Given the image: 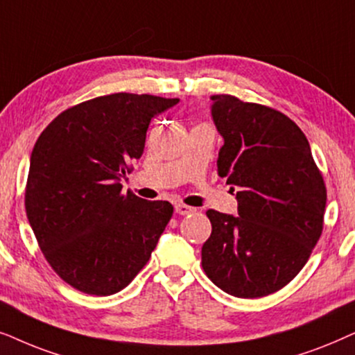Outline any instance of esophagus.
I'll list each match as a JSON object with an SVG mask.
<instances>
[{"mask_svg": "<svg viewBox=\"0 0 355 355\" xmlns=\"http://www.w3.org/2000/svg\"><path fill=\"white\" fill-rule=\"evenodd\" d=\"M175 212L180 216H188V214H193V212H196V207H191L187 205H177L175 206Z\"/></svg>", "mask_w": 355, "mask_h": 355, "instance_id": "obj_1", "label": "esophagus"}]
</instances>
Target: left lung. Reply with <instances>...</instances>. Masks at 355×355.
Instances as JSON below:
<instances>
[{
  "mask_svg": "<svg viewBox=\"0 0 355 355\" xmlns=\"http://www.w3.org/2000/svg\"><path fill=\"white\" fill-rule=\"evenodd\" d=\"M212 101L224 138L217 170L240 190L239 217L206 212L212 232L201 264L227 294L257 299L289 284L309 261L323 232L326 185L289 116L229 94Z\"/></svg>",
  "mask_w": 355,
  "mask_h": 355,
  "instance_id": "8db88e82",
  "label": "left lung"
}]
</instances>
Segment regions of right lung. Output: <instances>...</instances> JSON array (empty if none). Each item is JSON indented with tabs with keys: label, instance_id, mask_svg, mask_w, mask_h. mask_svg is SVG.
Here are the masks:
<instances>
[{
	"label": "right lung",
	"instance_id": "right-lung-1",
	"mask_svg": "<svg viewBox=\"0 0 355 355\" xmlns=\"http://www.w3.org/2000/svg\"><path fill=\"white\" fill-rule=\"evenodd\" d=\"M178 103L118 92L61 112L37 139L26 212L39 247L66 284L89 295L125 289L172 219L168 201L123 193L155 115Z\"/></svg>",
	"mask_w": 355,
	"mask_h": 355
}]
</instances>
